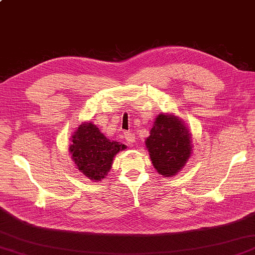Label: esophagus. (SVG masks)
I'll return each instance as SVG.
<instances>
[{
    "label": "esophagus",
    "instance_id": "obj_1",
    "mask_svg": "<svg viewBox=\"0 0 255 255\" xmlns=\"http://www.w3.org/2000/svg\"><path fill=\"white\" fill-rule=\"evenodd\" d=\"M125 139H126V141L128 143H134L136 142V136H134L133 133H130V132H126L125 133Z\"/></svg>",
    "mask_w": 255,
    "mask_h": 255
}]
</instances>
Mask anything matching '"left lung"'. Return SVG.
I'll return each mask as SVG.
<instances>
[{
	"label": "left lung",
	"instance_id": "8db88e82",
	"mask_svg": "<svg viewBox=\"0 0 255 255\" xmlns=\"http://www.w3.org/2000/svg\"><path fill=\"white\" fill-rule=\"evenodd\" d=\"M144 142L153 167L165 177L178 174L193 151L188 127L173 113H161L156 116Z\"/></svg>",
	"mask_w": 255,
	"mask_h": 255
}]
</instances>
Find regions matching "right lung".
<instances>
[{
	"label": "right lung",
	"mask_w": 255,
	"mask_h": 255,
	"mask_svg": "<svg viewBox=\"0 0 255 255\" xmlns=\"http://www.w3.org/2000/svg\"><path fill=\"white\" fill-rule=\"evenodd\" d=\"M70 139L69 152L75 167L93 182L106 178L116 154L127 148L121 142L107 139L91 122L79 125Z\"/></svg>",
	"instance_id": "1"
}]
</instances>
